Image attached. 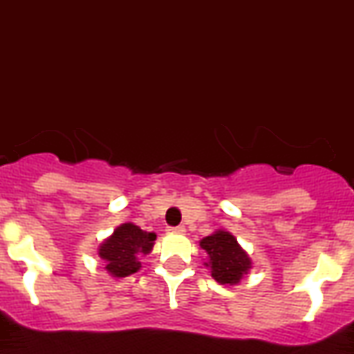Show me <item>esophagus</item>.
<instances>
[{
	"label": "esophagus",
	"instance_id": "34e87169",
	"mask_svg": "<svg viewBox=\"0 0 354 354\" xmlns=\"http://www.w3.org/2000/svg\"><path fill=\"white\" fill-rule=\"evenodd\" d=\"M167 231L171 232H178V234H183L185 232V225H176V227H169Z\"/></svg>",
	"mask_w": 354,
	"mask_h": 354
}]
</instances>
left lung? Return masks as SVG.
I'll use <instances>...</instances> for the list:
<instances>
[{
  "mask_svg": "<svg viewBox=\"0 0 354 354\" xmlns=\"http://www.w3.org/2000/svg\"><path fill=\"white\" fill-rule=\"evenodd\" d=\"M201 247L208 254V263L205 264L212 270V277L218 284H238L252 268V261L231 232L215 231L212 236L201 240Z\"/></svg>",
  "mask_w": 354,
  "mask_h": 354,
  "instance_id": "8db88e82",
  "label": "left lung"
}]
</instances>
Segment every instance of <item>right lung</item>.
Returning a JSON list of instances; mask_svg holds the SVG:
<instances>
[{
    "label": "right lung",
    "instance_id": "add662e5",
    "mask_svg": "<svg viewBox=\"0 0 354 354\" xmlns=\"http://www.w3.org/2000/svg\"><path fill=\"white\" fill-rule=\"evenodd\" d=\"M155 240V232H146L139 225L127 222L104 240L98 248V256L106 263L107 273L113 277H129L141 268L138 257L151 252Z\"/></svg>",
    "mask_w": 354,
    "mask_h": 354
}]
</instances>
